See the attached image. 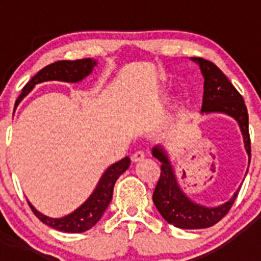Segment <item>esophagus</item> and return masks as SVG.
Wrapping results in <instances>:
<instances>
[{"mask_svg":"<svg viewBox=\"0 0 261 261\" xmlns=\"http://www.w3.org/2000/svg\"><path fill=\"white\" fill-rule=\"evenodd\" d=\"M144 158H145V153H144V151H141V150L136 151V153L132 155L133 162H140V161H142Z\"/></svg>","mask_w":261,"mask_h":261,"instance_id":"esophagus-1","label":"esophagus"}]
</instances>
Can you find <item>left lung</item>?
Masks as SVG:
<instances>
[{
	"label": "left lung",
	"mask_w": 261,
	"mask_h": 261,
	"mask_svg": "<svg viewBox=\"0 0 261 261\" xmlns=\"http://www.w3.org/2000/svg\"><path fill=\"white\" fill-rule=\"evenodd\" d=\"M191 60L200 66L204 77L201 115L223 114L232 117L238 123L250 165L251 141L248 133V112L243 98L213 62L201 57H191ZM151 154L162 163V171L154 190L153 201L161 216L168 223L179 229H205L216 225L227 214L238 196L239 190H237L229 201L218 206H205L197 204L181 190L165 147L162 145H155L151 149Z\"/></svg>",
	"instance_id": "left-lung-1"
}]
</instances>
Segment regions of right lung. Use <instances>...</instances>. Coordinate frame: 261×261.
<instances>
[{"label":"right lung","instance_id":"1","mask_svg":"<svg viewBox=\"0 0 261 261\" xmlns=\"http://www.w3.org/2000/svg\"><path fill=\"white\" fill-rule=\"evenodd\" d=\"M98 65L96 60L93 59H82L75 60V61H62L53 62L50 65L41 69L38 74L34 75L29 84L23 87L22 94L18 98L17 103H19L26 95H29L34 87L41 82L47 81H62V82H70V84H77L93 73L94 68ZM130 165V158L125 156L119 162H115L107 167L103 175L99 179L95 190L89 196V199L80 205L74 212L61 217V218H52L45 214L36 211L35 206L29 201L30 208L35 213L39 220L47 226H50L52 229H56L59 231L64 232H84L91 229L106 212L107 206L112 200V193H114V186L119 176L126 171Z\"/></svg>","mask_w":261,"mask_h":261}]
</instances>
